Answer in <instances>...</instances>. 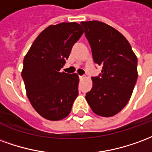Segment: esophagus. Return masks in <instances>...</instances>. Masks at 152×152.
Segmentation results:
<instances>
[{
  "mask_svg": "<svg viewBox=\"0 0 152 152\" xmlns=\"http://www.w3.org/2000/svg\"><path fill=\"white\" fill-rule=\"evenodd\" d=\"M84 77H85V76H84V75H82V76H79V79H80V80H83Z\"/></svg>",
  "mask_w": 152,
  "mask_h": 152,
  "instance_id": "esophagus-1",
  "label": "esophagus"
}]
</instances>
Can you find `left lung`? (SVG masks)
<instances>
[{"instance_id":"1","label":"left lung","mask_w":152,"mask_h":152,"mask_svg":"<svg viewBox=\"0 0 152 152\" xmlns=\"http://www.w3.org/2000/svg\"><path fill=\"white\" fill-rule=\"evenodd\" d=\"M91 48L94 62L101 74L91 77L93 86L86 94L92 111L99 116H114L129 102L138 78V59L120 32L99 21L82 22Z\"/></svg>"}]
</instances>
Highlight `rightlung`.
Segmentation results:
<instances>
[{
	"instance_id": "right-lung-1",
	"label": "right lung",
	"mask_w": 152,
	"mask_h": 152,
	"mask_svg": "<svg viewBox=\"0 0 152 152\" xmlns=\"http://www.w3.org/2000/svg\"><path fill=\"white\" fill-rule=\"evenodd\" d=\"M83 34L77 23L49 26L24 57L22 77L26 95L35 111L48 120L67 117L78 95V76L60 70Z\"/></svg>"
}]
</instances>
